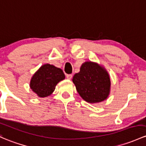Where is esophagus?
Here are the masks:
<instances>
[{
	"mask_svg": "<svg viewBox=\"0 0 146 146\" xmlns=\"http://www.w3.org/2000/svg\"><path fill=\"white\" fill-rule=\"evenodd\" d=\"M72 77H73V76H72L71 74H68V75H66L67 79L70 80V79H71V78H72Z\"/></svg>",
	"mask_w": 146,
	"mask_h": 146,
	"instance_id": "34e87169",
	"label": "esophagus"
}]
</instances>
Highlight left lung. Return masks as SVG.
I'll use <instances>...</instances> for the list:
<instances>
[{"label":"left lung","instance_id":"1","mask_svg":"<svg viewBox=\"0 0 146 146\" xmlns=\"http://www.w3.org/2000/svg\"><path fill=\"white\" fill-rule=\"evenodd\" d=\"M73 82L80 96L90 104L106 100L110 94L109 75L96 63L86 61L82 64L79 73L73 76Z\"/></svg>","mask_w":146,"mask_h":146}]
</instances>
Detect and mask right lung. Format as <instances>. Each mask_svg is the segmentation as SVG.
Segmentation results:
<instances>
[{
  "instance_id": "1",
  "label": "right lung",
  "mask_w": 146,
  "mask_h": 146,
  "mask_svg": "<svg viewBox=\"0 0 146 146\" xmlns=\"http://www.w3.org/2000/svg\"><path fill=\"white\" fill-rule=\"evenodd\" d=\"M65 79L61 68L46 64L42 65L31 78L30 87L39 97H47L52 94L58 82Z\"/></svg>"
}]
</instances>
